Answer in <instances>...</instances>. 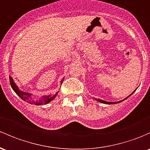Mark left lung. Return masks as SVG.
Masks as SVG:
<instances>
[{
    "mask_svg": "<svg viewBox=\"0 0 150 150\" xmlns=\"http://www.w3.org/2000/svg\"><path fill=\"white\" fill-rule=\"evenodd\" d=\"M135 91H136V90H135ZM135 91H134L133 93H131L130 95H129V96H127V98H126L125 99H127V98H128L129 97V96H132V94L134 93L135 92ZM95 99V100H97V101H99V102H100V103H105V104H115V103H120V102H122V101H124V100H125V99H124V100H120V101H118V102H108V101H105V100H101V99H99V98H94Z\"/></svg>",
    "mask_w": 150,
    "mask_h": 150,
    "instance_id": "8db88e82",
    "label": "left lung"
}]
</instances>
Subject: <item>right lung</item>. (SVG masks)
I'll use <instances>...</instances> for the list:
<instances>
[{"label":"right lung","mask_w":150,"mask_h":150,"mask_svg":"<svg viewBox=\"0 0 150 150\" xmlns=\"http://www.w3.org/2000/svg\"><path fill=\"white\" fill-rule=\"evenodd\" d=\"M9 80H10L11 86V88L14 91V92H15L17 95L19 96L22 100H23L24 101L28 102V103H29L31 104H34V105H45V104H47L48 103H50V102H51L52 100L53 99L56 97V96L57 95L58 92H59V91H57V92L53 96H52V95L44 96H42V98L39 99V100H34V99H31L32 94L29 93L23 92V91H21V90H19V88H18V86L16 85V83H14L13 80V78L11 76H9ZM63 80H61V83H62ZM61 84H62V83H61Z\"/></svg>","instance_id":"add662e5"}]
</instances>
